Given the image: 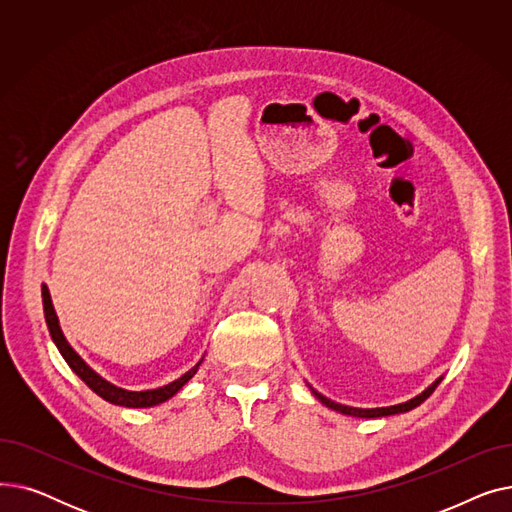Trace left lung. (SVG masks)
Listing matches in <instances>:
<instances>
[{
  "label": "left lung",
  "mask_w": 512,
  "mask_h": 512,
  "mask_svg": "<svg viewBox=\"0 0 512 512\" xmlns=\"http://www.w3.org/2000/svg\"><path fill=\"white\" fill-rule=\"evenodd\" d=\"M440 384V380L438 382H434L432 386H429L425 392H421L419 396H415V398H411L409 402H402V405H394V407H382V409H355V407H346V405H338V402H334V400H330V398H326V396H321V394H317L315 390H313V394L324 402L326 407H330V409H334V411H338V413H342V415H353V417H365V419H373V417H388V415H396V413H407V411H411V409H415V407H419L421 402L425 400V398H429V394H432L434 390H436V386Z\"/></svg>",
  "instance_id": "obj_1"
}]
</instances>
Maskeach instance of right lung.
<instances>
[{
	"instance_id": "obj_1",
	"label": "right lung",
	"mask_w": 512,
	"mask_h": 512,
	"mask_svg": "<svg viewBox=\"0 0 512 512\" xmlns=\"http://www.w3.org/2000/svg\"><path fill=\"white\" fill-rule=\"evenodd\" d=\"M41 297H43V311H45V321H47V328H49V334L53 338V342H56L58 351L62 353V357L66 359V363L70 365V369L78 375L80 380H83L95 394H99L103 400L112 402V405H120V407H130V409H147V407H155L159 405V402H166L168 398H172L188 380L193 378V375L197 373L201 361L191 369L186 371L182 378L174 380L172 384L164 386V388H155V390H145V392H130V390H124V388H118L110 382H105L101 375H97L83 359H80L74 348L68 344V340L64 338L62 330H60V321H58V315L56 311H53V305H51V297H49V290L47 286L43 284L41 286Z\"/></svg>"
}]
</instances>
